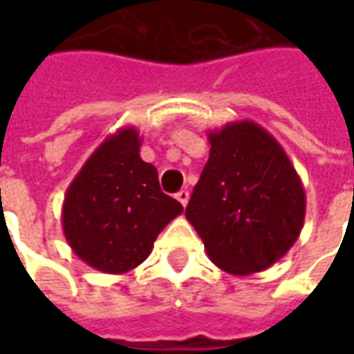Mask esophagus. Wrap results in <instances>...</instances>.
I'll return each instance as SVG.
<instances>
[{
  "label": "esophagus",
  "mask_w": 354,
  "mask_h": 354,
  "mask_svg": "<svg viewBox=\"0 0 354 354\" xmlns=\"http://www.w3.org/2000/svg\"><path fill=\"white\" fill-rule=\"evenodd\" d=\"M176 199L182 207H185V205H187V201H189V193L185 192V189H182V192L176 193Z\"/></svg>",
  "instance_id": "esophagus-1"
}]
</instances>
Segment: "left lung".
Wrapping results in <instances>:
<instances>
[{
  "label": "left lung",
  "instance_id": "1",
  "mask_svg": "<svg viewBox=\"0 0 354 354\" xmlns=\"http://www.w3.org/2000/svg\"><path fill=\"white\" fill-rule=\"evenodd\" d=\"M208 142L185 218L214 266L237 277L260 273L301 233L304 184L277 138L254 121L208 131Z\"/></svg>",
  "mask_w": 354,
  "mask_h": 354
}]
</instances>
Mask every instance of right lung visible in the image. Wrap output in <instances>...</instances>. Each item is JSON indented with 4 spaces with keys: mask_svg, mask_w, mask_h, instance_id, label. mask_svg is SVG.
<instances>
[{
    "mask_svg": "<svg viewBox=\"0 0 354 354\" xmlns=\"http://www.w3.org/2000/svg\"><path fill=\"white\" fill-rule=\"evenodd\" d=\"M136 127L104 138L68 185L62 230L73 254L102 273L121 274L151 254L157 235L184 207L159 187L157 169L140 157Z\"/></svg>",
    "mask_w": 354,
    "mask_h": 354,
    "instance_id": "1",
    "label": "right lung"
}]
</instances>
